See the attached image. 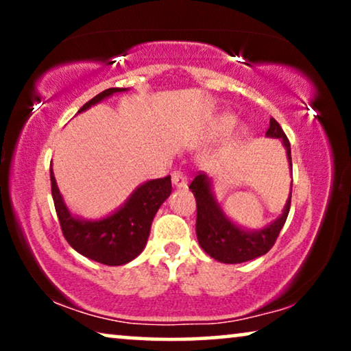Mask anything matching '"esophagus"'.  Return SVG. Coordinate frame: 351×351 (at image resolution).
<instances>
[{"instance_id": "1", "label": "esophagus", "mask_w": 351, "mask_h": 351, "mask_svg": "<svg viewBox=\"0 0 351 351\" xmlns=\"http://www.w3.org/2000/svg\"><path fill=\"white\" fill-rule=\"evenodd\" d=\"M172 185L177 186V189H185L186 186V176L184 174V172L180 171H176L174 174H172Z\"/></svg>"}]
</instances>
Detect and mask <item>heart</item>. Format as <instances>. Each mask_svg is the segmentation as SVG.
Returning a JSON list of instances; mask_svg holds the SVG:
<instances>
[{
    "label": "heart",
    "instance_id": "obj_1",
    "mask_svg": "<svg viewBox=\"0 0 351 351\" xmlns=\"http://www.w3.org/2000/svg\"><path fill=\"white\" fill-rule=\"evenodd\" d=\"M220 124H222V128H230L233 124V118L232 117H225V118H222V121H220Z\"/></svg>",
    "mask_w": 351,
    "mask_h": 351
}]
</instances>
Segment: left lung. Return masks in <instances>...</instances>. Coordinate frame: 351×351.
Listing matches in <instances>:
<instances>
[{"mask_svg": "<svg viewBox=\"0 0 351 351\" xmlns=\"http://www.w3.org/2000/svg\"><path fill=\"white\" fill-rule=\"evenodd\" d=\"M265 136L270 138H280L282 142L292 172L291 143L276 119H270V128H268ZM190 190L193 191L196 198V237H198L199 246L214 261L222 263H243L267 254L275 244L291 209L292 185L289 198H287L280 217L268 223L267 227L249 230L233 222L223 213L222 206L215 199L213 180L208 176H196L190 184Z\"/></svg>", "mask_w": 351, "mask_h": 351, "instance_id": "left-lung-1", "label": "left lung"}]
</instances>
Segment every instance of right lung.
<instances>
[{"mask_svg":"<svg viewBox=\"0 0 351 351\" xmlns=\"http://www.w3.org/2000/svg\"><path fill=\"white\" fill-rule=\"evenodd\" d=\"M128 90V88H110L95 95L78 110L83 113L93 105ZM51 190L62 233L71 247L81 256L104 265L118 267L134 261L143 251L150 237L152 222L161 204L169 198L171 176L165 179L147 180L129 195V198L112 214L102 219H83L71 214L57 186L51 167Z\"/></svg>","mask_w":351,"mask_h":351,"instance_id":"obj_1","label":"right lung"}]
</instances>
